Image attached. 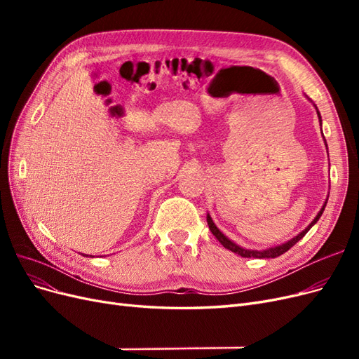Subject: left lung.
<instances>
[{"mask_svg":"<svg viewBox=\"0 0 359 359\" xmlns=\"http://www.w3.org/2000/svg\"><path fill=\"white\" fill-rule=\"evenodd\" d=\"M314 107H316V104H314ZM316 112H318V116H319V121H320V126H322V118H320V114H319V111H318V107H316ZM323 136V135H322ZM325 140V139H323ZM325 147H327V149H328V145H327V140H325ZM327 202H328V199L325 201V203H323V206L320 208V211L318 212V215L314 217L313 219V222L306 227V229H304L302 232H299L297 236H293L292 240H289V241H286V243H283V244H280V245H274V247H269V248H264V250H252V248H244V247H241V245H238V244H235L233 241H231L229 238H227L219 227H217L215 224H214V222H212V219H211V215L210 214H206V222H208V226H210V231L212 232V235L217 238V240L220 241V244L224 247V248H227V250H231V252H233V253H236V255H240V256H243V257H257V259H269V257H277V256H280V255H283V253H286L287 250L290 248V247H293L295 245L301 238L306 235L310 229H311V226H314L318 223V220L320 219V215H322V212H323V210H325V206H327Z\"/></svg>","mask_w":359,"mask_h":359,"instance_id":"left-lung-1","label":"left lung"}]
</instances>
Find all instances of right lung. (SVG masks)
I'll list each match as a JSON object with an SVG mask.
<instances>
[{"label": "right lung", "instance_id": "add662e5", "mask_svg": "<svg viewBox=\"0 0 359 359\" xmlns=\"http://www.w3.org/2000/svg\"><path fill=\"white\" fill-rule=\"evenodd\" d=\"M83 256H85V255H83ZM88 256H90V257H94V256H91V255H86V257H88Z\"/></svg>", "mask_w": 359, "mask_h": 359}]
</instances>
